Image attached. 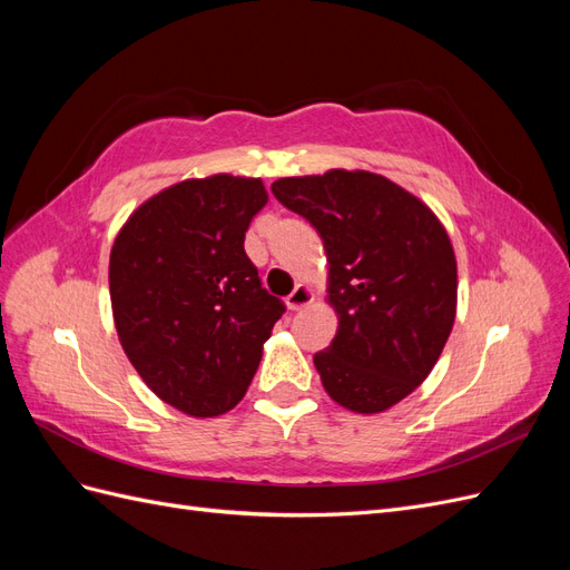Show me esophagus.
Segmentation results:
<instances>
[{"label": "esophagus", "instance_id": "esophagus-1", "mask_svg": "<svg viewBox=\"0 0 570 570\" xmlns=\"http://www.w3.org/2000/svg\"><path fill=\"white\" fill-rule=\"evenodd\" d=\"M312 302H314V292H312V287H306V285H297L285 299L289 312H299V308L308 306Z\"/></svg>", "mask_w": 570, "mask_h": 570}]
</instances>
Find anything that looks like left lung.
Here are the masks:
<instances>
[{
	"instance_id": "1",
	"label": "left lung",
	"mask_w": 570,
	"mask_h": 570,
	"mask_svg": "<svg viewBox=\"0 0 570 570\" xmlns=\"http://www.w3.org/2000/svg\"><path fill=\"white\" fill-rule=\"evenodd\" d=\"M275 199L318 230L331 347L314 356L325 392L356 413H381L433 371L456 316V258L428 206L385 176L333 168L281 178Z\"/></svg>"
}]
</instances>
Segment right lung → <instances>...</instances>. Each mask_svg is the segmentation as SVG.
Returning a JSON list of instances; mask_svg holds the SVG:
<instances>
[{
  "instance_id": "add662e5",
  "label": "right lung",
  "mask_w": 570,
  "mask_h": 570,
  "mask_svg": "<svg viewBox=\"0 0 570 570\" xmlns=\"http://www.w3.org/2000/svg\"><path fill=\"white\" fill-rule=\"evenodd\" d=\"M268 193L218 174L137 206L109 258L116 333L147 387L195 419L243 400L285 304L262 287L245 233Z\"/></svg>"
}]
</instances>
